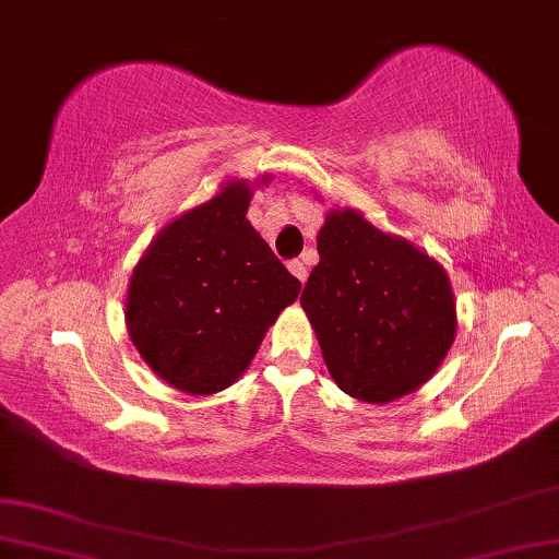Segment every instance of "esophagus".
Listing matches in <instances>:
<instances>
[{"mask_svg": "<svg viewBox=\"0 0 559 559\" xmlns=\"http://www.w3.org/2000/svg\"><path fill=\"white\" fill-rule=\"evenodd\" d=\"M287 267H289V272L295 274V277H297L299 282L307 280V264H305L302 260H292V262L287 264Z\"/></svg>", "mask_w": 559, "mask_h": 559, "instance_id": "esophagus-1", "label": "esophagus"}]
</instances>
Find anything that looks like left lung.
<instances>
[{
  "instance_id": "obj_1",
  "label": "left lung",
  "mask_w": 559,
  "mask_h": 559,
  "mask_svg": "<svg viewBox=\"0 0 559 559\" xmlns=\"http://www.w3.org/2000/svg\"><path fill=\"white\" fill-rule=\"evenodd\" d=\"M317 252L299 305L334 382L372 405L415 392L457 332L448 272L355 210L328 212Z\"/></svg>"
}]
</instances>
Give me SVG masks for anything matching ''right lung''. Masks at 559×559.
Here are the masks:
<instances>
[{
    "label": "right lung",
    "instance_id": "obj_1",
    "mask_svg": "<svg viewBox=\"0 0 559 559\" xmlns=\"http://www.w3.org/2000/svg\"><path fill=\"white\" fill-rule=\"evenodd\" d=\"M254 187L229 179L179 214L132 272L124 320L134 347L154 374L187 394L235 384L302 287L247 219Z\"/></svg>",
    "mask_w": 559,
    "mask_h": 559
}]
</instances>
